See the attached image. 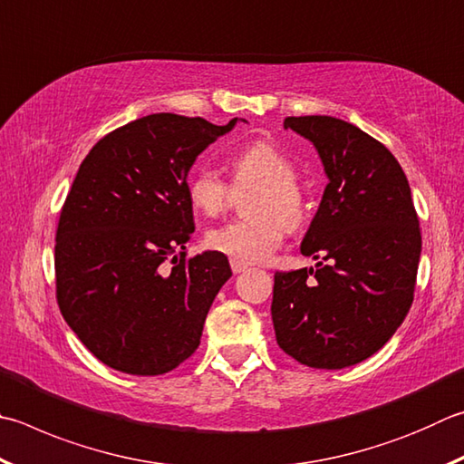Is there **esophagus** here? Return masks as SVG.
<instances>
[{"label": "esophagus", "instance_id": "esophagus-1", "mask_svg": "<svg viewBox=\"0 0 464 464\" xmlns=\"http://www.w3.org/2000/svg\"><path fill=\"white\" fill-rule=\"evenodd\" d=\"M231 269H233V274H241L247 269V264H243V261H237V259H231Z\"/></svg>", "mask_w": 464, "mask_h": 464}]
</instances>
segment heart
<instances>
[{"label": "heart", "instance_id": "heart-1", "mask_svg": "<svg viewBox=\"0 0 464 464\" xmlns=\"http://www.w3.org/2000/svg\"><path fill=\"white\" fill-rule=\"evenodd\" d=\"M235 187L257 184L247 205L249 218H239L207 233V246L243 264L264 261L282 246L285 225L304 218V195L298 187L296 166L267 141H256L233 156ZM188 200L198 213L217 217L231 203V187L217 172L203 168L188 182Z\"/></svg>", "mask_w": 464, "mask_h": 464}]
</instances>
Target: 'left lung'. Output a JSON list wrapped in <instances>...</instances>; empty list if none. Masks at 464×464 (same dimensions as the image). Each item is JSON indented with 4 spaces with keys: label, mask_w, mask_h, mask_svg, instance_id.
Instances as JSON below:
<instances>
[{
    "label": "left lung",
    "mask_w": 464,
    "mask_h": 464,
    "mask_svg": "<svg viewBox=\"0 0 464 464\" xmlns=\"http://www.w3.org/2000/svg\"><path fill=\"white\" fill-rule=\"evenodd\" d=\"M314 144L328 184L302 239L314 267L276 272V341L302 365L343 369L392 339L414 302L422 251L406 174L382 141L328 115L285 117Z\"/></svg>",
    "instance_id": "obj_1"
}]
</instances>
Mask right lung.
<instances>
[{"instance_id": "1", "label": "right lung", "mask_w": 464, "mask_h": 464, "mask_svg": "<svg viewBox=\"0 0 464 464\" xmlns=\"http://www.w3.org/2000/svg\"><path fill=\"white\" fill-rule=\"evenodd\" d=\"M235 123L146 115L107 133L82 160L56 229V300L101 363L162 375L200 344L231 267L218 251L187 257L195 233L187 176Z\"/></svg>"}]
</instances>
